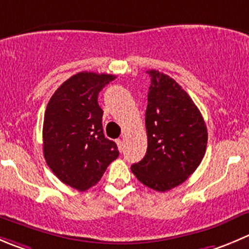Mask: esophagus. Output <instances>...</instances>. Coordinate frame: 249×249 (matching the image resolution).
Masks as SVG:
<instances>
[{
	"mask_svg": "<svg viewBox=\"0 0 249 249\" xmlns=\"http://www.w3.org/2000/svg\"><path fill=\"white\" fill-rule=\"evenodd\" d=\"M117 144H118V148H119V151L122 152L123 149H124V140H117Z\"/></svg>",
	"mask_w": 249,
	"mask_h": 249,
	"instance_id": "34e87169",
	"label": "esophagus"
}]
</instances>
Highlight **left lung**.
I'll use <instances>...</instances> for the list:
<instances>
[{
  "mask_svg": "<svg viewBox=\"0 0 249 249\" xmlns=\"http://www.w3.org/2000/svg\"><path fill=\"white\" fill-rule=\"evenodd\" d=\"M147 73L151 76L144 120L147 152L131 170L149 189L165 192L198 168L208 132L197 106L174 79L154 69Z\"/></svg>",
  "mask_w": 249,
  "mask_h": 249,
  "instance_id": "1",
  "label": "left lung"
}]
</instances>
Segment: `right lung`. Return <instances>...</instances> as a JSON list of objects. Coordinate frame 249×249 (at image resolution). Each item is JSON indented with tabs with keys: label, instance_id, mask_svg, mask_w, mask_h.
Returning <instances> with one entry per match:
<instances>
[{
	"label": "right lung",
	"instance_id": "obj_1",
	"mask_svg": "<svg viewBox=\"0 0 249 249\" xmlns=\"http://www.w3.org/2000/svg\"><path fill=\"white\" fill-rule=\"evenodd\" d=\"M110 74L81 71L51 97L43 118V156L55 176L78 191L101 180L118 158L117 143L106 139L98 93L114 80Z\"/></svg>",
	"mask_w": 249,
	"mask_h": 249
}]
</instances>
